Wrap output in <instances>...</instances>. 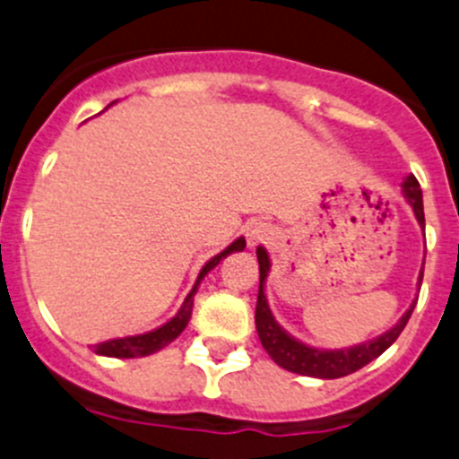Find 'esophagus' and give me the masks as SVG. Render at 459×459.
I'll use <instances>...</instances> for the list:
<instances>
[{"instance_id": "esophagus-1", "label": "esophagus", "mask_w": 459, "mask_h": 459, "mask_svg": "<svg viewBox=\"0 0 459 459\" xmlns=\"http://www.w3.org/2000/svg\"><path fill=\"white\" fill-rule=\"evenodd\" d=\"M272 236H274V230L267 223H254L252 228L247 230V243L249 247H256V245L270 243Z\"/></svg>"}]
</instances>
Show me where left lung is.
Returning <instances> with one entry per match:
<instances>
[{"instance_id": "1", "label": "left lung", "mask_w": 459, "mask_h": 459, "mask_svg": "<svg viewBox=\"0 0 459 459\" xmlns=\"http://www.w3.org/2000/svg\"><path fill=\"white\" fill-rule=\"evenodd\" d=\"M403 196L411 203L412 212H415L417 221L424 228V205H421V189L417 183L415 176H408L403 180ZM258 258V299H256V333L261 339L263 348L267 351V355L274 359V364H279L281 368L290 370V373L306 375V377H319V379H337L346 377V375L355 373V370L364 368L366 364H370L373 359H377L384 351H388L394 343V339L402 334V330L406 328L408 319L412 315V307L397 321L394 328H390L388 333H384L382 337L373 339V342L359 343V346L346 348V351H316V348L306 346V343L297 342V339L290 337L285 330H281V325L276 324L274 316H272L270 307H267L265 292H263V283H265V276L270 272V258L263 247L256 249ZM420 274V285H421Z\"/></svg>"}]
</instances>
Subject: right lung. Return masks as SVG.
<instances>
[{
  "label": "right lung",
  "mask_w": 459,
  "mask_h": 459,
  "mask_svg": "<svg viewBox=\"0 0 459 459\" xmlns=\"http://www.w3.org/2000/svg\"><path fill=\"white\" fill-rule=\"evenodd\" d=\"M243 247H245V238H236L228 249H223V252L216 254L212 261H207L205 267L201 270V274H198L196 285H194L192 292H189L187 299H185L183 307L178 310V315H176L171 321H167L165 325H160V328L152 330V333H147V334H138V337H122V339H111V342L98 343V346H93V351L98 352V355H104V357H117V359H134V357L153 355V352H158V351H162L165 346H169V343L174 342V339L178 337V334L183 333L185 328H187L189 316H192L194 294H196L198 285H201V281H203V276H205L210 270H214V267L219 265V263L223 261L228 254L240 252Z\"/></svg>",
  "instance_id": "add662e5"
}]
</instances>
